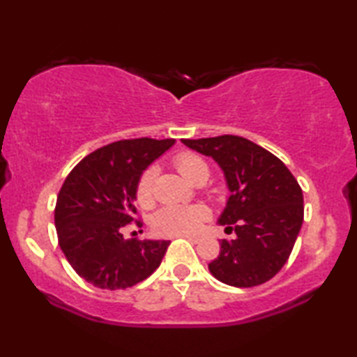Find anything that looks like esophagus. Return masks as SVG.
Instances as JSON below:
<instances>
[{"label": "esophagus", "instance_id": "1", "mask_svg": "<svg viewBox=\"0 0 357 357\" xmlns=\"http://www.w3.org/2000/svg\"><path fill=\"white\" fill-rule=\"evenodd\" d=\"M183 237H185V238H188V241H190V242H193V243H197V242L199 241V238H198V237H195V236H183Z\"/></svg>", "mask_w": 357, "mask_h": 357}]
</instances>
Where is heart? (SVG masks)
I'll list each match as a JSON object with an SVG mask.
<instances>
[{
  "instance_id": "obj_1",
  "label": "heart",
  "mask_w": 357,
  "mask_h": 357,
  "mask_svg": "<svg viewBox=\"0 0 357 357\" xmlns=\"http://www.w3.org/2000/svg\"><path fill=\"white\" fill-rule=\"evenodd\" d=\"M174 165L180 174L190 182H197L199 178H208L209 167L204 159L198 154L190 153V151H180L175 154ZM158 177V167L149 165L143 170L136 182L135 197L139 206L149 208L154 203V182ZM208 218V209L204 206H185V204H165L154 213L151 219V226L158 236L164 237H177L188 236L198 231L202 222Z\"/></svg>"
}]
</instances>
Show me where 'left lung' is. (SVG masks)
I'll use <instances>...</instances> for the list:
<instances>
[{
  "mask_svg": "<svg viewBox=\"0 0 357 357\" xmlns=\"http://www.w3.org/2000/svg\"><path fill=\"white\" fill-rule=\"evenodd\" d=\"M182 143L216 160L231 192L219 224L237 238H222L221 252L208 265L211 275L236 287L270 281L289 258L304 221V197L294 175L275 154L242 136Z\"/></svg>",
  "mask_w": 357,
  "mask_h": 357,
  "instance_id": "1",
  "label": "left lung"
}]
</instances>
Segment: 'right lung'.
Here are the masks:
<instances>
[{
	"mask_svg": "<svg viewBox=\"0 0 357 357\" xmlns=\"http://www.w3.org/2000/svg\"><path fill=\"white\" fill-rule=\"evenodd\" d=\"M175 139H121L86 155L61 185L55 206L58 243L77 275L100 289H126L158 270L170 241L125 238L136 221L139 175Z\"/></svg>",
	"mask_w": 357,
	"mask_h": 357,
	"instance_id": "1",
	"label": "right lung"
}]
</instances>
